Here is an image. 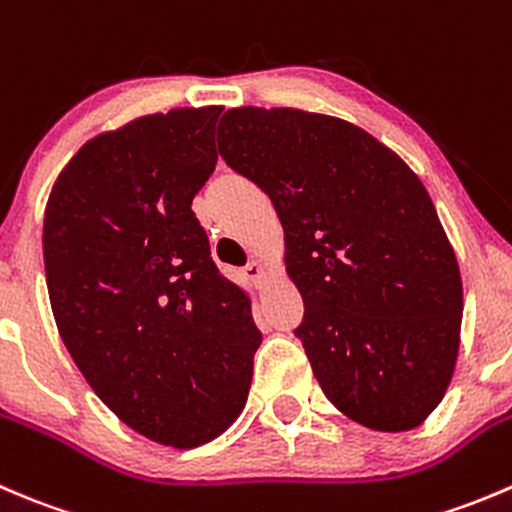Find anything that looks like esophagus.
<instances>
[{
	"label": "esophagus",
	"instance_id": "esophagus-1",
	"mask_svg": "<svg viewBox=\"0 0 512 512\" xmlns=\"http://www.w3.org/2000/svg\"><path fill=\"white\" fill-rule=\"evenodd\" d=\"M246 273H249V276L254 278V281H263V278H266V266H263V261H258V258H254V261H251L249 266H246Z\"/></svg>",
	"mask_w": 512,
	"mask_h": 512
}]
</instances>
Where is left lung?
Listing matches in <instances>:
<instances>
[{"label": "left lung", "mask_w": 512, "mask_h": 512, "mask_svg": "<svg viewBox=\"0 0 512 512\" xmlns=\"http://www.w3.org/2000/svg\"><path fill=\"white\" fill-rule=\"evenodd\" d=\"M219 154L263 189L303 298L313 376L351 421L421 426L453 378L463 281L426 186L351 121L301 109H229Z\"/></svg>", "instance_id": "1"}]
</instances>
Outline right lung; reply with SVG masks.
Returning <instances> with one entry per match:
<instances>
[{
	"label": "right lung",
	"mask_w": 512,
	"mask_h": 512,
	"mask_svg": "<svg viewBox=\"0 0 512 512\" xmlns=\"http://www.w3.org/2000/svg\"><path fill=\"white\" fill-rule=\"evenodd\" d=\"M219 106L171 109L86 141L44 211L59 336L91 391L171 448L244 411L261 331L249 293L211 261L191 201L216 166Z\"/></svg>",
	"instance_id": "1"
}]
</instances>
